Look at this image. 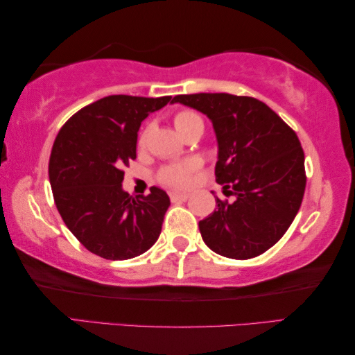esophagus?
<instances>
[{
  "mask_svg": "<svg viewBox=\"0 0 355 355\" xmlns=\"http://www.w3.org/2000/svg\"><path fill=\"white\" fill-rule=\"evenodd\" d=\"M170 198L173 202H182V201H187L189 193H185V191H171Z\"/></svg>",
  "mask_w": 355,
  "mask_h": 355,
  "instance_id": "1",
  "label": "esophagus"
}]
</instances>
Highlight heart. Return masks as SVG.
<instances>
[{
  "label": "heart",
  "mask_w": 355,
  "mask_h": 355,
  "mask_svg": "<svg viewBox=\"0 0 355 355\" xmlns=\"http://www.w3.org/2000/svg\"><path fill=\"white\" fill-rule=\"evenodd\" d=\"M196 121H201L200 116L190 112H182L174 116V125H176L179 133H182L189 125L196 123ZM144 141H146V133H143L141 138H139V146H143ZM198 166L200 164L196 160H185L182 164H173L165 166L164 170L160 171L159 178L164 184L181 187V185L187 184L190 174L198 170Z\"/></svg>",
  "instance_id": "1"
}]
</instances>
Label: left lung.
<instances>
[{
  "mask_svg": "<svg viewBox=\"0 0 355 355\" xmlns=\"http://www.w3.org/2000/svg\"><path fill=\"white\" fill-rule=\"evenodd\" d=\"M206 114L217 138L216 179L234 201L200 222L206 245L231 259H250L282 239L305 191V155L295 132L264 102L226 92L173 98Z\"/></svg>",
  "mask_w": 355,
  "mask_h": 355,
  "instance_id": "8db88e82",
  "label": "left lung"
}]
</instances>
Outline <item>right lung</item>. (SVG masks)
<instances>
[{"label":"right lung","mask_w":355,"mask_h":355,"mask_svg":"<svg viewBox=\"0 0 355 355\" xmlns=\"http://www.w3.org/2000/svg\"><path fill=\"white\" fill-rule=\"evenodd\" d=\"M165 97L108 96L81 108L61 127L49 176L64 223L91 253L135 258L159 239L170 196L150 187L137 198L123 189V168L137 159L139 125L164 108Z\"/></svg>","instance_id":"1"}]
</instances>
